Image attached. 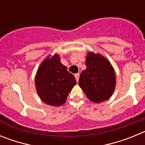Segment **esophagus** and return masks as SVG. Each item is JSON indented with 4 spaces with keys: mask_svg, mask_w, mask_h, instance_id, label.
Wrapping results in <instances>:
<instances>
[{
    "mask_svg": "<svg viewBox=\"0 0 145 145\" xmlns=\"http://www.w3.org/2000/svg\"><path fill=\"white\" fill-rule=\"evenodd\" d=\"M75 79H76V81H77V82H78V80H79V77H80V74H79V73L75 74Z\"/></svg>",
    "mask_w": 145,
    "mask_h": 145,
    "instance_id": "obj_1",
    "label": "esophagus"
}]
</instances>
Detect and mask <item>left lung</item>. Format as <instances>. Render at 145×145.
I'll return each mask as SVG.
<instances>
[{
    "label": "left lung",
    "mask_w": 145,
    "mask_h": 145,
    "mask_svg": "<svg viewBox=\"0 0 145 145\" xmlns=\"http://www.w3.org/2000/svg\"><path fill=\"white\" fill-rule=\"evenodd\" d=\"M86 69L80 75L79 86L94 103L109 99L116 85V72L110 61L99 54L89 52L86 57Z\"/></svg>",
    "instance_id": "obj_1"
}]
</instances>
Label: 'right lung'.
Returning a JSON list of instances; mask_svg holds the SVG:
<instances>
[{
  "instance_id": "1",
  "label": "right lung",
  "mask_w": 145,
  "mask_h": 145,
  "mask_svg": "<svg viewBox=\"0 0 145 145\" xmlns=\"http://www.w3.org/2000/svg\"><path fill=\"white\" fill-rule=\"evenodd\" d=\"M35 84L40 99L52 106L65 104L67 97L76 84L75 77L61 63L58 54L48 56L37 70Z\"/></svg>"
}]
</instances>
